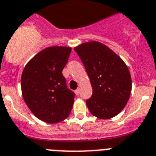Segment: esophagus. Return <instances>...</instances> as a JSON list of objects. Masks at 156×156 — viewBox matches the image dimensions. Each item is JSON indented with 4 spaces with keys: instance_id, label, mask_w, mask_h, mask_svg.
Instances as JSON below:
<instances>
[{
    "instance_id": "obj_1",
    "label": "esophagus",
    "mask_w": 156,
    "mask_h": 156,
    "mask_svg": "<svg viewBox=\"0 0 156 156\" xmlns=\"http://www.w3.org/2000/svg\"><path fill=\"white\" fill-rule=\"evenodd\" d=\"M80 91V88H78V89H76V90L75 93H76V95H78V94H79Z\"/></svg>"
}]
</instances>
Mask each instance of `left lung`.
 Returning <instances> with one entry per match:
<instances>
[{"mask_svg":"<svg viewBox=\"0 0 156 156\" xmlns=\"http://www.w3.org/2000/svg\"><path fill=\"white\" fill-rule=\"evenodd\" d=\"M74 50L83 62L92 86V95L86 100L90 112L100 119L116 116L127 104L131 93V76L127 65L101 42H86Z\"/></svg>","mask_w":156,"mask_h":156,"instance_id":"obj_1","label":"left lung"}]
</instances>
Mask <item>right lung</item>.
Instances as JSON below:
<instances>
[{
  "mask_svg": "<svg viewBox=\"0 0 156 156\" xmlns=\"http://www.w3.org/2000/svg\"><path fill=\"white\" fill-rule=\"evenodd\" d=\"M71 50L65 46L46 48L34 56L23 71V99L30 111L47 123L64 121L73 108L75 93L68 88L62 74Z\"/></svg>",
  "mask_w": 156,
  "mask_h": 156,
  "instance_id": "1",
  "label": "right lung"
}]
</instances>
